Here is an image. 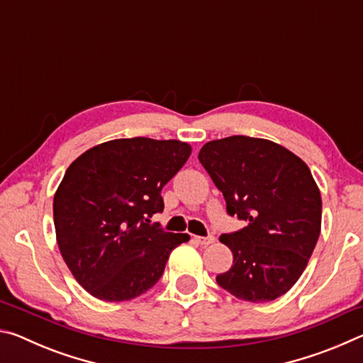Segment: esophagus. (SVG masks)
Instances as JSON below:
<instances>
[{"label": "esophagus", "mask_w": 363, "mask_h": 363, "mask_svg": "<svg viewBox=\"0 0 363 363\" xmlns=\"http://www.w3.org/2000/svg\"><path fill=\"white\" fill-rule=\"evenodd\" d=\"M195 238V242L196 243H200V245H205V247H206V245H211L213 242H214V237H194Z\"/></svg>", "instance_id": "1"}]
</instances>
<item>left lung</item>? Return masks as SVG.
I'll return each mask as SVG.
<instances>
[{"instance_id": "8db88e82", "label": "left lung", "mask_w": 363, "mask_h": 363, "mask_svg": "<svg viewBox=\"0 0 363 363\" xmlns=\"http://www.w3.org/2000/svg\"><path fill=\"white\" fill-rule=\"evenodd\" d=\"M227 205L245 220L223 233L232 267L218 285L250 303H269L296 284L320 235L322 196L299 157L267 139L230 136L206 143L199 153Z\"/></svg>"}]
</instances>
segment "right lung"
I'll use <instances>...</instances> for the list:
<instances>
[{"instance_id":"1","label":"right lung","mask_w":363,"mask_h":363,"mask_svg":"<svg viewBox=\"0 0 363 363\" xmlns=\"http://www.w3.org/2000/svg\"><path fill=\"white\" fill-rule=\"evenodd\" d=\"M192 147L181 140L115 139L82 153L54 195V225L64 261L94 298L130 301L157 284L187 233L150 224L163 211L162 189Z\"/></svg>"}]
</instances>
